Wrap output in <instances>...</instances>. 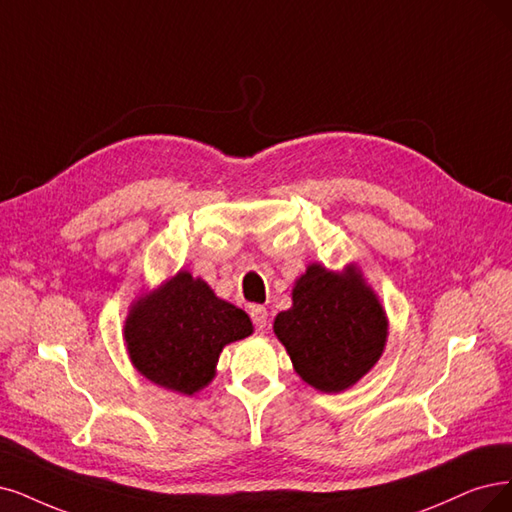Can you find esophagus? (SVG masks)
Segmentation results:
<instances>
[{"instance_id":"34e87169","label":"esophagus","mask_w":512,"mask_h":512,"mask_svg":"<svg viewBox=\"0 0 512 512\" xmlns=\"http://www.w3.org/2000/svg\"><path fill=\"white\" fill-rule=\"evenodd\" d=\"M251 318L257 331H266L268 329V310L263 306H253L251 308Z\"/></svg>"}]
</instances>
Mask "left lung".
<instances>
[{
	"label": "left lung",
	"mask_w": 512,
	"mask_h": 512,
	"mask_svg": "<svg viewBox=\"0 0 512 512\" xmlns=\"http://www.w3.org/2000/svg\"><path fill=\"white\" fill-rule=\"evenodd\" d=\"M274 333L301 380L342 392L380 361L388 318L356 266L331 272L312 263L295 280L293 306L274 318Z\"/></svg>",
	"instance_id": "8db88e82"
}]
</instances>
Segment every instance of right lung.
Wrapping results in <instances>:
<instances>
[{
  "label": "right lung",
  "mask_w": 512,
  "mask_h": 512,
  "mask_svg": "<svg viewBox=\"0 0 512 512\" xmlns=\"http://www.w3.org/2000/svg\"><path fill=\"white\" fill-rule=\"evenodd\" d=\"M251 333L249 314L183 270L141 295L124 323L126 350L135 369L149 382L187 396L213 380L227 344Z\"/></svg>",
  "instance_id": "1"
}]
</instances>
